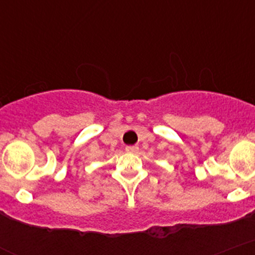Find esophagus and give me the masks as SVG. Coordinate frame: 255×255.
<instances>
[{"label": "esophagus", "mask_w": 255, "mask_h": 255, "mask_svg": "<svg viewBox=\"0 0 255 255\" xmlns=\"http://www.w3.org/2000/svg\"><path fill=\"white\" fill-rule=\"evenodd\" d=\"M125 149H127L128 152H137L138 151V147L137 146H127L125 147Z\"/></svg>", "instance_id": "1"}]
</instances>
